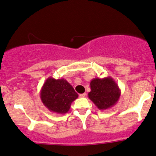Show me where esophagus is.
<instances>
[{"mask_svg": "<svg viewBox=\"0 0 156 156\" xmlns=\"http://www.w3.org/2000/svg\"><path fill=\"white\" fill-rule=\"evenodd\" d=\"M86 96V93H82V94H80L79 95V97L80 98H84Z\"/></svg>", "mask_w": 156, "mask_h": 156, "instance_id": "esophagus-1", "label": "esophagus"}]
</instances>
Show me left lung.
<instances>
[{
  "label": "left lung",
  "mask_w": 156,
  "mask_h": 156,
  "mask_svg": "<svg viewBox=\"0 0 156 156\" xmlns=\"http://www.w3.org/2000/svg\"><path fill=\"white\" fill-rule=\"evenodd\" d=\"M90 85L91 91L88 93V97L101 111L113 107L120 97V89L110 76L93 78Z\"/></svg>",
  "instance_id": "8db88e82"
}]
</instances>
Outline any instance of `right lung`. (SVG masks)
Masks as SVG:
<instances>
[{"mask_svg":"<svg viewBox=\"0 0 156 156\" xmlns=\"http://www.w3.org/2000/svg\"><path fill=\"white\" fill-rule=\"evenodd\" d=\"M78 97L71 84L64 79L49 77L40 90L42 103L50 111L63 114L70 109L72 102Z\"/></svg>","mask_w":156,"mask_h":156,"instance_id":"add662e5","label":"right lung"}]
</instances>
